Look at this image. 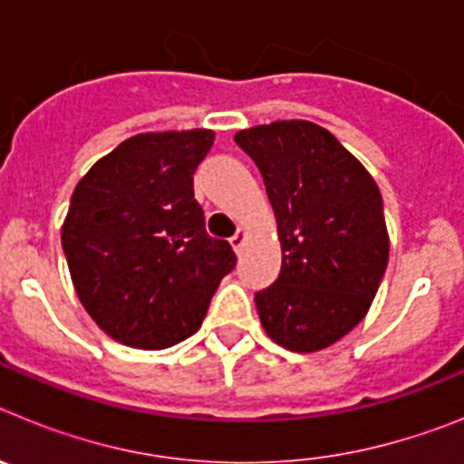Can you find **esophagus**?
I'll list each match as a JSON object with an SVG mask.
<instances>
[{"label": "esophagus", "instance_id": "1", "mask_svg": "<svg viewBox=\"0 0 464 464\" xmlns=\"http://www.w3.org/2000/svg\"><path fill=\"white\" fill-rule=\"evenodd\" d=\"M244 239H246V232L239 227L235 232V237L229 239V244H232V248H235V251H241V246H244Z\"/></svg>", "mask_w": 464, "mask_h": 464}]
</instances>
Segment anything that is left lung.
Masks as SVG:
<instances>
[{
    "label": "left lung",
    "mask_w": 464,
    "mask_h": 464,
    "mask_svg": "<svg viewBox=\"0 0 464 464\" xmlns=\"http://www.w3.org/2000/svg\"><path fill=\"white\" fill-rule=\"evenodd\" d=\"M235 141L265 179L283 248L278 278L256 293L262 327L288 351H321L362 321L388 267L379 186L309 121L241 130Z\"/></svg>",
    "instance_id": "obj_1"
}]
</instances>
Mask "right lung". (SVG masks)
<instances>
[{"label":"right lung","instance_id":"add662e5","mask_svg":"<svg viewBox=\"0 0 464 464\" xmlns=\"http://www.w3.org/2000/svg\"><path fill=\"white\" fill-rule=\"evenodd\" d=\"M211 130L149 132L94 162L72 195L63 248L92 321L132 348L174 346L202 325L232 246L208 237L192 174Z\"/></svg>","mask_w":464,"mask_h":464}]
</instances>
